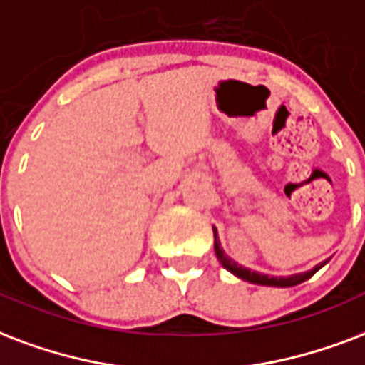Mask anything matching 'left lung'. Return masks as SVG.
Wrapping results in <instances>:
<instances>
[{
  "mask_svg": "<svg viewBox=\"0 0 365 365\" xmlns=\"http://www.w3.org/2000/svg\"><path fill=\"white\" fill-rule=\"evenodd\" d=\"M214 230V250H216V257H218L220 264L227 269V272H232L235 274L237 277L245 279V282L249 283H257V285H268V287H293V285H299V283L306 282V279H310L319 268H324L325 262L318 264L316 268H312L310 272H304V274H294V275H289V277H272L268 274H258V272H250L249 268H243V266H239L237 262H233L232 258L227 257L224 249L220 247V241H218V233H216V227Z\"/></svg>",
  "mask_w": 365,
  "mask_h": 365,
  "instance_id": "8db88e82",
  "label": "left lung"
}]
</instances>
